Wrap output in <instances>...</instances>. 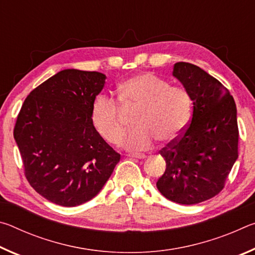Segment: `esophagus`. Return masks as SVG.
<instances>
[{
    "mask_svg": "<svg viewBox=\"0 0 255 255\" xmlns=\"http://www.w3.org/2000/svg\"><path fill=\"white\" fill-rule=\"evenodd\" d=\"M129 157H133V158H139V159H143L146 158V155L145 154H141V153H130L128 154Z\"/></svg>",
    "mask_w": 255,
    "mask_h": 255,
    "instance_id": "1",
    "label": "esophagus"
}]
</instances>
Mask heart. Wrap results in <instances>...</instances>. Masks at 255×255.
<instances>
[{"label":"heart","instance_id":"obj_1","mask_svg":"<svg viewBox=\"0 0 255 255\" xmlns=\"http://www.w3.org/2000/svg\"><path fill=\"white\" fill-rule=\"evenodd\" d=\"M118 101L123 106H137L132 125L120 144L128 149H146L155 139L164 143L178 138L188 126L192 111L191 96L182 86L150 73L129 77L117 86ZM91 120L96 130L109 143H117L124 126L118 103L100 94L92 103Z\"/></svg>","mask_w":255,"mask_h":255}]
</instances>
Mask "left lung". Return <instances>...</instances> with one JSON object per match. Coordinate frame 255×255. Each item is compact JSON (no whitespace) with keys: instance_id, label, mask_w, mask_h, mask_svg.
<instances>
[{"instance_id":"8db88e82","label":"left lung","mask_w":255,"mask_h":255,"mask_svg":"<svg viewBox=\"0 0 255 255\" xmlns=\"http://www.w3.org/2000/svg\"><path fill=\"white\" fill-rule=\"evenodd\" d=\"M176 77L191 96L192 117L181 136L159 150L166 169L157 180L162 195L195 205L218 195L239 157L236 105L221 82L193 64H174Z\"/></svg>"}]
</instances>
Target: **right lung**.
I'll return each mask as SVG.
<instances>
[{
  "mask_svg": "<svg viewBox=\"0 0 255 255\" xmlns=\"http://www.w3.org/2000/svg\"><path fill=\"white\" fill-rule=\"evenodd\" d=\"M106 83L99 72L64 70L32 90L13 136L30 185L56 205L96 197L120 161L94 128L91 107Z\"/></svg>",
  "mask_w": 255,
  "mask_h": 255,
  "instance_id": "add662e5",
  "label": "right lung"
}]
</instances>
